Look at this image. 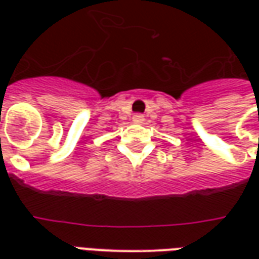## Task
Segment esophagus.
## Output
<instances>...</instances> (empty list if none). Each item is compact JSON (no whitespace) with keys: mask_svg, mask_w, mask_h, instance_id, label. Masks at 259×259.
Masks as SVG:
<instances>
[{"mask_svg":"<svg viewBox=\"0 0 259 259\" xmlns=\"http://www.w3.org/2000/svg\"><path fill=\"white\" fill-rule=\"evenodd\" d=\"M133 122H135V123H143V122H144V115H141V113H135V115H133Z\"/></svg>","mask_w":259,"mask_h":259,"instance_id":"1","label":"esophagus"}]
</instances>
